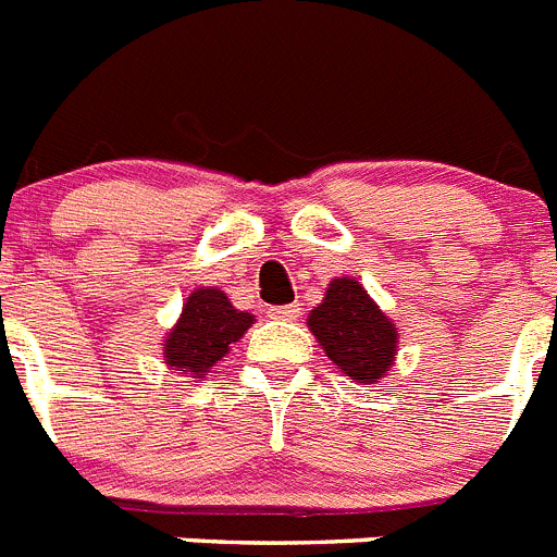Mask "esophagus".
Wrapping results in <instances>:
<instances>
[{
  "instance_id": "obj_1",
  "label": "esophagus",
  "mask_w": 557,
  "mask_h": 557,
  "mask_svg": "<svg viewBox=\"0 0 557 557\" xmlns=\"http://www.w3.org/2000/svg\"><path fill=\"white\" fill-rule=\"evenodd\" d=\"M298 314H300L298 304L273 306V309H270V318H275V320H298Z\"/></svg>"
}]
</instances>
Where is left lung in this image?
Here are the masks:
<instances>
[{"mask_svg":"<svg viewBox=\"0 0 557 557\" xmlns=\"http://www.w3.org/2000/svg\"><path fill=\"white\" fill-rule=\"evenodd\" d=\"M309 331L325 356L356 384H375L395 364L397 329L356 278H334L323 304L309 314Z\"/></svg>","mask_w":557,"mask_h":557,"instance_id":"8db88e82","label":"left lung"}]
</instances>
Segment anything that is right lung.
<instances>
[{"mask_svg": "<svg viewBox=\"0 0 557 557\" xmlns=\"http://www.w3.org/2000/svg\"><path fill=\"white\" fill-rule=\"evenodd\" d=\"M251 323L253 314L234 309L223 289H196L178 323L168 331L165 364L182 370L187 379H203Z\"/></svg>", "mask_w": 557, "mask_h": 557, "instance_id": "right-lung-1", "label": "right lung"}]
</instances>
